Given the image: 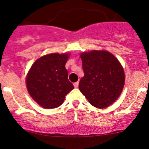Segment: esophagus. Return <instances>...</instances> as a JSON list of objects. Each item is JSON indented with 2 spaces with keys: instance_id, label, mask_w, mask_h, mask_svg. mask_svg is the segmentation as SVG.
<instances>
[{
  "instance_id": "1",
  "label": "esophagus",
  "mask_w": 149,
  "mask_h": 149,
  "mask_svg": "<svg viewBox=\"0 0 149 149\" xmlns=\"http://www.w3.org/2000/svg\"><path fill=\"white\" fill-rule=\"evenodd\" d=\"M78 86H79V83L78 82H76V83H74V88H77V87H78Z\"/></svg>"
}]
</instances>
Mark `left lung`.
I'll use <instances>...</instances> for the list:
<instances>
[{
	"label": "left lung",
	"instance_id": "obj_1",
	"mask_svg": "<svg viewBox=\"0 0 149 149\" xmlns=\"http://www.w3.org/2000/svg\"><path fill=\"white\" fill-rule=\"evenodd\" d=\"M84 76L79 89L91 104L98 109L108 107L123 90L125 74L122 64L105 50H92L80 54Z\"/></svg>",
	"mask_w": 149,
	"mask_h": 149
}]
</instances>
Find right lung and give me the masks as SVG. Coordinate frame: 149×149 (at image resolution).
Masks as SVG:
<instances>
[{"label":"right lung","instance_id":"obj_1","mask_svg":"<svg viewBox=\"0 0 149 149\" xmlns=\"http://www.w3.org/2000/svg\"><path fill=\"white\" fill-rule=\"evenodd\" d=\"M70 53H52L33 63L26 76V86L31 98L45 109L60 107L74 89L68 81L65 63Z\"/></svg>","mask_w":149,"mask_h":149}]
</instances>
